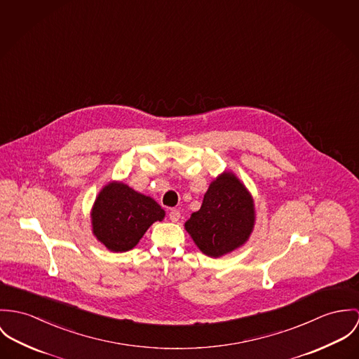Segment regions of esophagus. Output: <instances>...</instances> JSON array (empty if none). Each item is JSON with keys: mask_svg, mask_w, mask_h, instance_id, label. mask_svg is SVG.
Masks as SVG:
<instances>
[{"mask_svg": "<svg viewBox=\"0 0 359 359\" xmlns=\"http://www.w3.org/2000/svg\"><path fill=\"white\" fill-rule=\"evenodd\" d=\"M169 220L173 222V223L179 222V220H180V212H179L177 209H172V210L169 212Z\"/></svg>", "mask_w": 359, "mask_h": 359, "instance_id": "1", "label": "esophagus"}]
</instances>
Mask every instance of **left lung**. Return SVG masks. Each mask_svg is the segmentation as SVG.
<instances>
[{"label": "left lung", "mask_w": 359, "mask_h": 359, "mask_svg": "<svg viewBox=\"0 0 359 359\" xmlns=\"http://www.w3.org/2000/svg\"><path fill=\"white\" fill-rule=\"evenodd\" d=\"M255 220L252 194L231 170H224L209 184L184 229L203 255L222 257L246 243Z\"/></svg>", "instance_id": "8db88e82"}]
</instances>
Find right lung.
Returning a JSON list of instances; mask_svg holds the SVG:
<instances>
[{"instance_id": "right-lung-1", "label": "right lung", "mask_w": 359, "mask_h": 359, "mask_svg": "<svg viewBox=\"0 0 359 359\" xmlns=\"http://www.w3.org/2000/svg\"><path fill=\"white\" fill-rule=\"evenodd\" d=\"M165 217L156 199L122 182L107 183L90 210L92 233L111 252L133 249L154 222Z\"/></svg>"}]
</instances>
